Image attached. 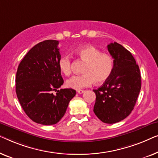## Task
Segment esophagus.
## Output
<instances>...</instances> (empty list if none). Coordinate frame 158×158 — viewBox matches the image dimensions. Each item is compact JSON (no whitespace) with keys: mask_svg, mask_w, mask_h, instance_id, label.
Here are the masks:
<instances>
[{"mask_svg":"<svg viewBox=\"0 0 158 158\" xmlns=\"http://www.w3.org/2000/svg\"><path fill=\"white\" fill-rule=\"evenodd\" d=\"M85 92V91L84 90H82V89H79V90H77V92L79 93V94H83V93Z\"/></svg>","mask_w":158,"mask_h":158,"instance_id":"1","label":"esophagus"}]
</instances>
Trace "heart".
<instances>
[{"mask_svg": "<svg viewBox=\"0 0 158 158\" xmlns=\"http://www.w3.org/2000/svg\"><path fill=\"white\" fill-rule=\"evenodd\" d=\"M80 59L86 62L82 75L74 76L67 80L69 87L74 89L88 87L95 81L102 84L106 81L112 74L114 61L109 54H102L98 48L92 45L81 46L76 50ZM59 68L66 76L72 74V60L69 56H63L59 60Z\"/></svg>", "mask_w": 158, "mask_h": 158, "instance_id": "b5f03b06", "label": "heart"}]
</instances>
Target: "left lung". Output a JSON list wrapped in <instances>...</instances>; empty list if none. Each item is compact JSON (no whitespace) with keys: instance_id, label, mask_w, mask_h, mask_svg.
I'll list each match as a JSON object with an SVG mask.
<instances>
[{"instance_id":"8db88e82","label":"left lung","mask_w":158,"mask_h":158,"mask_svg":"<svg viewBox=\"0 0 158 158\" xmlns=\"http://www.w3.org/2000/svg\"><path fill=\"white\" fill-rule=\"evenodd\" d=\"M114 59L112 74L102 86L94 89L96 102L94 112L102 122L114 124L132 112L141 89L139 66L132 54L114 42L107 46Z\"/></svg>"}]
</instances>
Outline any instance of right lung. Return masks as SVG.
Instances as JSON below:
<instances>
[{"instance_id":"right-lung-1","label":"right lung","mask_w":158,"mask_h":158,"mask_svg":"<svg viewBox=\"0 0 158 158\" xmlns=\"http://www.w3.org/2000/svg\"><path fill=\"white\" fill-rule=\"evenodd\" d=\"M58 44L56 40H46L35 45L19 64L15 77V92L24 112L44 125L59 122L76 94L73 89L58 90L64 84Z\"/></svg>"}]
</instances>
